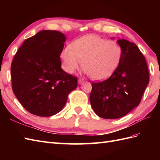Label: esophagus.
I'll return each mask as SVG.
<instances>
[{
    "label": "esophagus",
    "instance_id": "34e87169",
    "mask_svg": "<svg viewBox=\"0 0 160 160\" xmlns=\"http://www.w3.org/2000/svg\"><path fill=\"white\" fill-rule=\"evenodd\" d=\"M84 82V80L83 79H81V78H79V79H78V83L80 84H82Z\"/></svg>",
    "mask_w": 160,
    "mask_h": 160
}]
</instances>
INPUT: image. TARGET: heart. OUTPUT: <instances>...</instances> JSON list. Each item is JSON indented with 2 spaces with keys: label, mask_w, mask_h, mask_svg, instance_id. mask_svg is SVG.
Wrapping results in <instances>:
<instances>
[{
  "label": "heart",
  "mask_w": 160,
  "mask_h": 160,
  "mask_svg": "<svg viewBox=\"0 0 160 160\" xmlns=\"http://www.w3.org/2000/svg\"><path fill=\"white\" fill-rule=\"evenodd\" d=\"M60 53L62 66L68 73H73L82 66L91 79L102 80L116 69L122 56V48L116 42L95 35L78 38Z\"/></svg>",
  "instance_id": "obj_1"
}]
</instances>
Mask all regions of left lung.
<instances>
[{
  "label": "left lung",
  "instance_id": "8db88e82",
  "mask_svg": "<svg viewBox=\"0 0 160 160\" xmlns=\"http://www.w3.org/2000/svg\"><path fill=\"white\" fill-rule=\"evenodd\" d=\"M117 42L122 48L117 69L107 80L91 83V107L104 119L122 118L138 107L149 82L147 61L138 46L124 39Z\"/></svg>",
  "mask_w": 160,
  "mask_h": 160
}]
</instances>
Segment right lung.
Masks as SVG:
<instances>
[{"instance_id": "obj_1", "label": "right lung", "mask_w": 160, "mask_h": 160, "mask_svg": "<svg viewBox=\"0 0 160 160\" xmlns=\"http://www.w3.org/2000/svg\"><path fill=\"white\" fill-rule=\"evenodd\" d=\"M65 40L62 33L42 30L26 39L15 54L11 65L12 90L29 113L41 117L58 113L76 89L78 78L61 68Z\"/></svg>"}]
</instances>
